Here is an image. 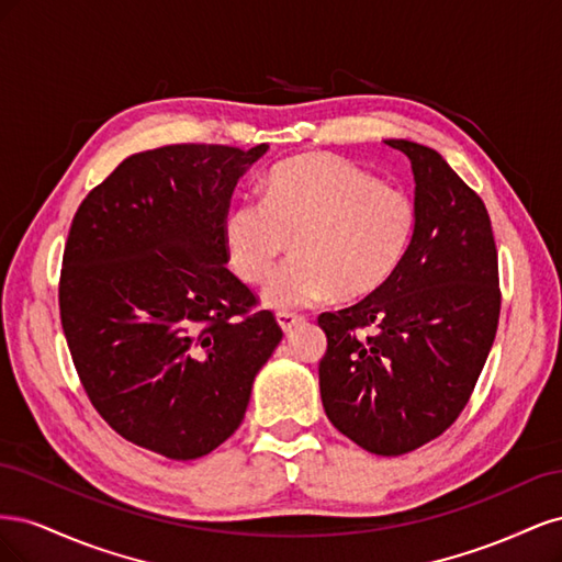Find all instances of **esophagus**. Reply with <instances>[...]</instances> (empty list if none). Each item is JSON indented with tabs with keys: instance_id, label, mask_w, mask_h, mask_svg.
<instances>
[{
	"instance_id": "34e87169",
	"label": "esophagus",
	"mask_w": 562,
	"mask_h": 562,
	"mask_svg": "<svg viewBox=\"0 0 562 562\" xmlns=\"http://www.w3.org/2000/svg\"><path fill=\"white\" fill-rule=\"evenodd\" d=\"M304 318L302 316H295V314H288V312H281V314H277V323L281 326V330L288 335L291 333L295 326H300Z\"/></svg>"
}]
</instances>
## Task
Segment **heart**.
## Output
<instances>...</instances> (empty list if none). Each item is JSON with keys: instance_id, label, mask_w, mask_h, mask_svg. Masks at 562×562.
<instances>
[{"instance_id": "b5f03b06", "label": "heart", "mask_w": 562, "mask_h": 562, "mask_svg": "<svg viewBox=\"0 0 562 562\" xmlns=\"http://www.w3.org/2000/svg\"><path fill=\"white\" fill-rule=\"evenodd\" d=\"M417 227L413 196L380 182L356 164L310 151L274 166L262 201H236L223 220L227 265L248 285H262L283 255V267L265 291L279 312L328 300L368 297L396 274Z\"/></svg>"}]
</instances>
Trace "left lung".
Returning <instances> with one entry per match:
<instances>
[{
	"label": "left lung",
	"instance_id": "1",
	"mask_svg": "<svg viewBox=\"0 0 562 562\" xmlns=\"http://www.w3.org/2000/svg\"><path fill=\"white\" fill-rule=\"evenodd\" d=\"M411 159L417 227L396 274L353 307L326 312L323 411L372 454L438 438L464 411L499 321L497 248L485 203L436 149L384 140Z\"/></svg>",
	"mask_w": 562,
	"mask_h": 562
}]
</instances>
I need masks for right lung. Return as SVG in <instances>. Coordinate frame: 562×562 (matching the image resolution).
Instances as JSON below:
<instances>
[{
	"mask_svg": "<svg viewBox=\"0 0 562 562\" xmlns=\"http://www.w3.org/2000/svg\"><path fill=\"white\" fill-rule=\"evenodd\" d=\"M269 145H166L131 155L72 220L60 321L79 380L110 427L168 459L239 429L281 342L274 314L225 267L236 182Z\"/></svg>",
	"mask_w": 562,
	"mask_h": 562,
	"instance_id": "obj_1",
	"label": "right lung"
}]
</instances>
